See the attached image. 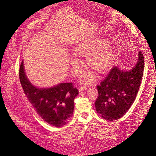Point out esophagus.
I'll use <instances>...</instances> for the list:
<instances>
[{
  "label": "esophagus",
  "mask_w": 156,
  "mask_h": 156,
  "mask_svg": "<svg viewBox=\"0 0 156 156\" xmlns=\"http://www.w3.org/2000/svg\"><path fill=\"white\" fill-rule=\"evenodd\" d=\"M87 89V86L86 85H83V86H80L79 87V92H82V91H84L85 90Z\"/></svg>",
  "instance_id": "esophagus-1"
}]
</instances>
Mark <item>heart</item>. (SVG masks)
<instances>
[{
	"label": "heart",
	"mask_w": 156,
	"mask_h": 156,
	"mask_svg": "<svg viewBox=\"0 0 156 156\" xmlns=\"http://www.w3.org/2000/svg\"><path fill=\"white\" fill-rule=\"evenodd\" d=\"M75 54L86 56L88 66L98 73H105L110 69L114 64L115 55L112 46L107 41L90 40L79 44L74 49ZM71 64L74 69H77L81 61L76 56H72ZM94 79V75L87 73L84 75L82 81L89 83Z\"/></svg>",
	"instance_id": "heart-1"
}]
</instances>
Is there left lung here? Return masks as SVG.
Here are the masks:
<instances>
[{"mask_svg": "<svg viewBox=\"0 0 156 156\" xmlns=\"http://www.w3.org/2000/svg\"><path fill=\"white\" fill-rule=\"evenodd\" d=\"M144 64L143 54L139 51L137 62L131 70L123 71L115 66L97 86L98 97L95 107L103 119L116 120L129 110L139 92Z\"/></svg>", "mask_w": 156, "mask_h": 156, "instance_id": "1", "label": "left lung"}]
</instances>
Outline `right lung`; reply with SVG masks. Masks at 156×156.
Masks as SVG:
<instances>
[{"instance_id": "obj_1", "label": "right lung", "mask_w": 156, "mask_h": 156, "mask_svg": "<svg viewBox=\"0 0 156 156\" xmlns=\"http://www.w3.org/2000/svg\"><path fill=\"white\" fill-rule=\"evenodd\" d=\"M19 74L23 91L41 119L55 127L66 124L73 113L74 99L79 94L73 83H60L46 88L36 87L27 77L23 61Z\"/></svg>"}]
</instances>
